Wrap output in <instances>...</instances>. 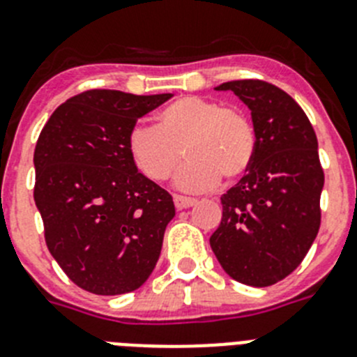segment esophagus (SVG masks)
I'll return each instance as SVG.
<instances>
[{
  "label": "esophagus",
  "instance_id": "1",
  "mask_svg": "<svg viewBox=\"0 0 357 357\" xmlns=\"http://www.w3.org/2000/svg\"><path fill=\"white\" fill-rule=\"evenodd\" d=\"M173 202H175L176 209H188V207H193L195 204H197L195 198L182 197V195H175V197H173Z\"/></svg>",
  "mask_w": 357,
  "mask_h": 357
}]
</instances>
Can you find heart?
I'll return each instance as SVG.
<instances>
[{"label": "heart", "instance_id": "heart-1", "mask_svg": "<svg viewBox=\"0 0 357 357\" xmlns=\"http://www.w3.org/2000/svg\"><path fill=\"white\" fill-rule=\"evenodd\" d=\"M128 153L141 173L153 182L176 175L184 191H207L222 176L241 178L257 150L255 128L243 110L202 96H182L157 114L155 127H134L128 132Z\"/></svg>", "mask_w": 357, "mask_h": 357}]
</instances>
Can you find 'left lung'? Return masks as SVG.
I'll return each mask as SVG.
<instances>
[{
  "mask_svg": "<svg viewBox=\"0 0 357 357\" xmlns=\"http://www.w3.org/2000/svg\"><path fill=\"white\" fill-rule=\"evenodd\" d=\"M252 110L257 150L241 181L222 200L211 248L227 273L264 288L286 279L320 229L324 169L314 128L302 107L264 80L225 82Z\"/></svg>",
  "mask_w": 357,
  "mask_h": 357,
  "instance_id": "1",
  "label": "left lung"
}]
</instances>
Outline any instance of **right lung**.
I'll return each instance as SVG.
<instances>
[{"label":"right lung","mask_w":357,"mask_h":357,"mask_svg":"<svg viewBox=\"0 0 357 357\" xmlns=\"http://www.w3.org/2000/svg\"><path fill=\"white\" fill-rule=\"evenodd\" d=\"M172 94L91 89L50 116L33 151V200L50 254L78 288L121 295L155 268L172 195L137 172L128 132Z\"/></svg>","instance_id":"add662e5"}]
</instances>
